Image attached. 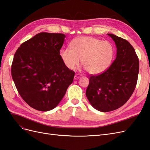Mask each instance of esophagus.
I'll list each match as a JSON object with an SVG mask.
<instances>
[{
	"instance_id": "esophagus-1",
	"label": "esophagus",
	"mask_w": 150,
	"mask_h": 150,
	"mask_svg": "<svg viewBox=\"0 0 150 150\" xmlns=\"http://www.w3.org/2000/svg\"><path fill=\"white\" fill-rule=\"evenodd\" d=\"M80 77H81V74H76L74 76V79H79L80 78Z\"/></svg>"
}]
</instances>
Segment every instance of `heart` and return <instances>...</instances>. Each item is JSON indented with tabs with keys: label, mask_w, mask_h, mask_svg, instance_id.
Wrapping results in <instances>:
<instances>
[{
	"label": "heart",
	"mask_w": 150,
	"mask_h": 150,
	"mask_svg": "<svg viewBox=\"0 0 150 150\" xmlns=\"http://www.w3.org/2000/svg\"><path fill=\"white\" fill-rule=\"evenodd\" d=\"M61 59L67 68L74 69L81 59L88 72L96 74L110 66L115 56V47L107 40L92 37H80L74 39L70 47L60 51Z\"/></svg>",
	"instance_id": "obj_1"
}]
</instances>
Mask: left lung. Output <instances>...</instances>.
I'll return each mask as SVG.
<instances>
[{"mask_svg": "<svg viewBox=\"0 0 150 150\" xmlns=\"http://www.w3.org/2000/svg\"><path fill=\"white\" fill-rule=\"evenodd\" d=\"M108 35L116 44V57L103 73L90 76L86 91L91 104L101 112L124 105L134 92L139 73V59L133 47L128 40Z\"/></svg>", "mask_w": 150, "mask_h": 150, "instance_id": "obj_1", "label": "left lung"}]
</instances>
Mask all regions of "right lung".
<instances>
[{
  "mask_svg": "<svg viewBox=\"0 0 150 150\" xmlns=\"http://www.w3.org/2000/svg\"><path fill=\"white\" fill-rule=\"evenodd\" d=\"M64 34L40 33L22 43L13 56L11 74L21 98L41 111L56 108L72 83L74 71L60 56Z\"/></svg>",
  "mask_w": 150,
  "mask_h": 150,
  "instance_id": "obj_1",
  "label": "right lung"
}]
</instances>
